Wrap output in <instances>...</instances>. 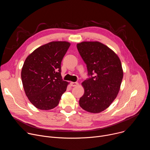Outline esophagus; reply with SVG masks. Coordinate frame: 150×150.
I'll list each match as a JSON object with an SVG mask.
<instances>
[{"label": "esophagus", "instance_id": "esophagus-1", "mask_svg": "<svg viewBox=\"0 0 150 150\" xmlns=\"http://www.w3.org/2000/svg\"><path fill=\"white\" fill-rule=\"evenodd\" d=\"M78 85V83L77 82H71V85L72 87H76Z\"/></svg>", "mask_w": 150, "mask_h": 150}]
</instances>
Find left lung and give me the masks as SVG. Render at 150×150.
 <instances>
[{
    "label": "left lung",
    "instance_id": "1",
    "mask_svg": "<svg viewBox=\"0 0 150 150\" xmlns=\"http://www.w3.org/2000/svg\"><path fill=\"white\" fill-rule=\"evenodd\" d=\"M76 47L88 75L82 83L85 91L79 105L88 112L100 113L109 107L119 91L123 75L120 60L100 42L84 41Z\"/></svg>",
    "mask_w": 150,
    "mask_h": 150
}]
</instances>
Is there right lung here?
<instances>
[{"label": "right lung", "instance_id": "add662e5", "mask_svg": "<svg viewBox=\"0 0 150 150\" xmlns=\"http://www.w3.org/2000/svg\"><path fill=\"white\" fill-rule=\"evenodd\" d=\"M70 46L67 41H53L35 49L25 59L21 79L26 96L38 109L56 107L67 90L61 76V62Z\"/></svg>", "mask_w": 150, "mask_h": 150}]
</instances>
